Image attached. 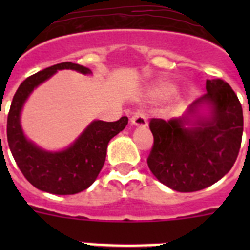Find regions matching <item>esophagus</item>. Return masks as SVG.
Instances as JSON below:
<instances>
[{"mask_svg": "<svg viewBox=\"0 0 250 250\" xmlns=\"http://www.w3.org/2000/svg\"><path fill=\"white\" fill-rule=\"evenodd\" d=\"M130 121H131V125L136 127H146L147 125L146 116L144 114H141V112H136V114L132 115Z\"/></svg>", "mask_w": 250, "mask_h": 250, "instance_id": "esophagus-1", "label": "esophagus"}]
</instances>
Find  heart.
I'll return each mask as SVG.
<instances>
[{
	"label": "heart",
	"mask_w": 250,
	"mask_h": 250,
	"mask_svg": "<svg viewBox=\"0 0 250 250\" xmlns=\"http://www.w3.org/2000/svg\"><path fill=\"white\" fill-rule=\"evenodd\" d=\"M176 90V86L173 85V83H160L152 90V95L155 96H163V98H167V96H170L173 95Z\"/></svg>",
	"instance_id": "heart-1"
}]
</instances>
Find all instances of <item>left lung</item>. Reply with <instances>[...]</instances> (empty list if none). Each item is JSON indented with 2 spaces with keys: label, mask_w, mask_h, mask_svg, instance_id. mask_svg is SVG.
I'll return each mask as SVG.
<instances>
[{
  "label": "left lung",
  "mask_w": 250,
  "mask_h": 250,
  "mask_svg": "<svg viewBox=\"0 0 250 250\" xmlns=\"http://www.w3.org/2000/svg\"><path fill=\"white\" fill-rule=\"evenodd\" d=\"M207 108V115L200 111ZM154 145L147 165L159 182L180 193L198 191L223 178L239 154L243 110L230 86L207 80V94L180 118L151 119Z\"/></svg>",
  "instance_id": "1"
}]
</instances>
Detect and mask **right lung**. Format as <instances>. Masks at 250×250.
Segmentation results:
<instances>
[{
	"label": "right lung",
	"mask_w": 250,
	"mask_h": 250,
	"mask_svg": "<svg viewBox=\"0 0 250 250\" xmlns=\"http://www.w3.org/2000/svg\"><path fill=\"white\" fill-rule=\"evenodd\" d=\"M59 70H75L91 75V70L72 62H61L27 77L11 103L7 118V141L21 173L35 188L56 195H71L85 190L103 169L109 141L123 131L127 118L106 123L94 120L79 138L60 151H48L28 140L21 126V111L32 91Z\"/></svg>",
	"instance_id": "right-lung-1"
}]
</instances>
